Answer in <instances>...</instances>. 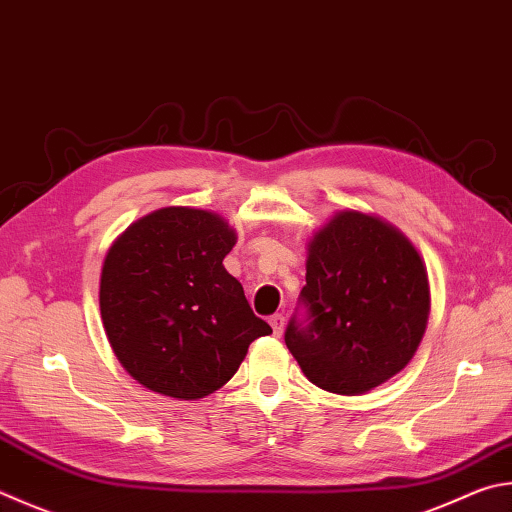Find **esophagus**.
<instances>
[{"label": "esophagus", "mask_w": 512, "mask_h": 512, "mask_svg": "<svg viewBox=\"0 0 512 512\" xmlns=\"http://www.w3.org/2000/svg\"><path fill=\"white\" fill-rule=\"evenodd\" d=\"M268 322H271L275 336H282V331H284V315L282 313H275V315H271V318H268Z\"/></svg>", "instance_id": "34e87169"}]
</instances>
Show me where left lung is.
Listing matches in <instances>:
<instances>
[{
  "label": "left lung",
  "instance_id": "1",
  "mask_svg": "<svg viewBox=\"0 0 512 512\" xmlns=\"http://www.w3.org/2000/svg\"><path fill=\"white\" fill-rule=\"evenodd\" d=\"M309 324L284 333L304 376L324 392L360 396L403 371L430 318L423 257L374 212L338 210L306 244Z\"/></svg>",
  "mask_w": 512,
  "mask_h": 512
}]
</instances>
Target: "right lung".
<instances>
[{
    "label": "right lung",
    "mask_w": 512,
    "mask_h": 512,
    "mask_svg": "<svg viewBox=\"0 0 512 512\" xmlns=\"http://www.w3.org/2000/svg\"><path fill=\"white\" fill-rule=\"evenodd\" d=\"M235 228L212 210L167 206L109 246L100 318L120 365L156 394L199 401L235 376L250 342L273 329L224 268Z\"/></svg>",
    "instance_id": "right-lung-1"
}]
</instances>
